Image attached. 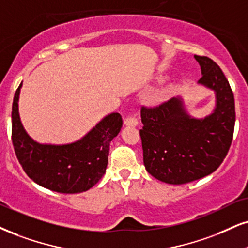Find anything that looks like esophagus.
Wrapping results in <instances>:
<instances>
[{
  "label": "esophagus",
  "instance_id": "esophagus-1",
  "mask_svg": "<svg viewBox=\"0 0 248 248\" xmlns=\"http://www.w3.org/2000/svg\"><path fill=\"white\" fill-rule=\"evenodd\" d=\"M138 123V118H137L136 115H130L124 119V124L126 125V126H137Z\"/></svg>",
  "mask_w": 248,
  "mask_h": 248
}]
</instances>
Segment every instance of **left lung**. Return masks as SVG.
<instances>
[{
    "label": "left lung",
    "instance_id": "left-lung-1",
    "mask_svg": "<svg viewBox=\"0 0 248 248\" xmlns=\"http://www.w3.org/2000/svg\"><path fill=\"white\" fill-rule=\"evenodd\" d=\"M194 59L202 73L198 84L215 92L212 114L192 117L179 96L141 108L143 164L153 177L168 184H186L210 175L221 166L233 138L236 111L230 84L209 57Z\"/></svg>",
    "mask_w": 248,
    "mask_h": 248
}]
</instances>
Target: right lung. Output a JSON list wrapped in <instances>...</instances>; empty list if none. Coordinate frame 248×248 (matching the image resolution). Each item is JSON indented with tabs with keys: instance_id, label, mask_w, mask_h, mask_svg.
I'll return each mask as SVG.
<instances>
[{
	"instance_id": "obj_1",
	"label": "right lung",
	"mask_w": 248,
	"mask_h": 248,
	"mask_svg": "<svg viewBox=\"0 0 248 248\" xmlns=\"http://www.w3.org/2000/svg\"><path fill=\"white\" fill-rule=\"evenodd\" d=\"M20 88L12 102L11 138L15 153L33 182L59 193H81L93 187L105 175L109 146L121 131L118 112L102 118L81 139L65 145L39 143L27 134L18 111Z\"/></svg>"
}]
</instances>
